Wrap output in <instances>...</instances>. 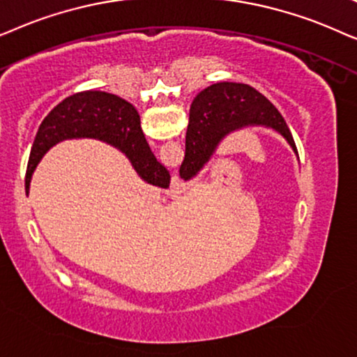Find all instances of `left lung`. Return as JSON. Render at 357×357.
Masks as SVG:
<instances>
[{"label":"left lung","instance_id":"1","mask_svg":"<svg viewBox=\"0 0 357 357\" xmlns=\"http://www.w3.org/2000/svg\"><path fill=\"white\" fill-rule=\"evenodd\" d=\"M248 127L278 132L298 158L296 142L281 112L248 84L222 82L199 93L189 109L186 153L179 168L183 181L196 178L223 139Z\"/></svg>","mask_w":357,"mask_h":357}]
</instances>
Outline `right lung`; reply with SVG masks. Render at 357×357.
I'll list each match as a JSON object with an SVG mask.
<instances>
[{
    "label": "right lung",
    "mask_w": 357,
    "mask_h": 357,
    "mask_svg": "<svg viewBox=\"0 0 357 357\" xmlns=\"http://www.w3.org/2000/svg\"><path fill=\"white\" fill-rule=\"evenodd\" d=\"M70 139H98L116 146L129 158L145 183L166 189L169 173L146 144L137 109L126 99L106 91H82L66 98L40 123L26 171V194L42 156Z\"/></svg>",
    "instance_id": "obj_1"
}]
</instances>
